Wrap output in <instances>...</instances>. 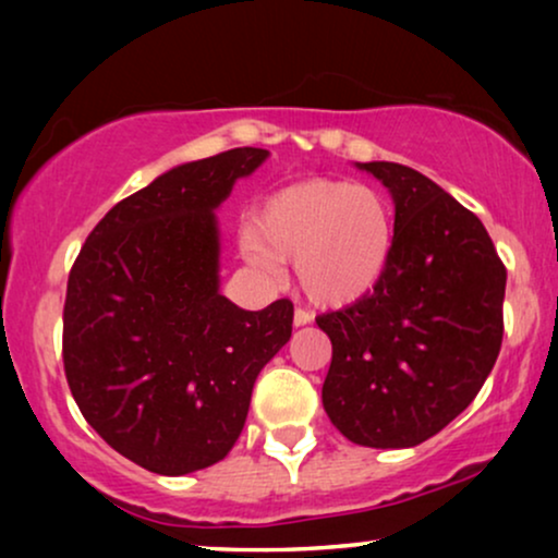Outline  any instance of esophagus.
Here are the masks:
<instances>
[{"label": "esophagus", "instance_id": "obj_1", "mask_svg": "<svg viewBox=\"0 0 558 558\" xmlns=\"http://www.w3.org/2000/svg\"><path fill=\"white\" fill-rule=\"evenodd\" d=\"M294 327H304V325H310L312 323V315L310 312H304V310H294Z\"/></svg>", "mask_w": 558, "mask_h": 558}]
</instances>
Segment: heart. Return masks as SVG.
<instances>
[{
    "label": "heart",
    "mask_w": 558,
    "mask_h": 558,
    "mask_svg": "<svg viewBox=\"0 0 558 558\" xmlns=\"http://www.w3.org/2000/svg\"><path fill=\"white\" fill-rule=\"evenodd\" d=\"M246 262L279 279L294 262L296 281L317 307L340 310L380 287L396 248L391 203L376 187L302 180L274 190L239 235Z\"/></svg>",
    "instance_id": "b5f03b06"
}]
</instances>
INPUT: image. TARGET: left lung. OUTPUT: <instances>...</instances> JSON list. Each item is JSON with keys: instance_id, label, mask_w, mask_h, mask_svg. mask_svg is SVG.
I'll return each mask as SVG.
<instances>
[{"instance_id": "left-lung-1", "label": "left lung", "mask_w": 558, "mask_h": 558, "mask_svg": "<svg viewBox=\"0 0 558 558\" xmlns=\"http://www.w3.org/2000/svg\"><path fill=\"white\" fill-rule=\"evenodd\" d=\"M388 190L396 248L363 302L317 317L332 342L323 407L363 447H416L470 407L498 361L506 266L475 213L422 172L355 162Z\"/></svg>"}]
</instances>
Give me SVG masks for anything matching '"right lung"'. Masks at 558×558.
I'll return each mask as SVG.
<instances>
[{"label":"right lung","instance_id":"obj_1","mask_svg":"<svg viewBox=\"0 0 558 558\" xmlns=\"http://www.w3.org/2000/svg\"><path fill=\"white\" fill-rule=\"evenodd\" d=\"M269 151L172 167L113 205L75 258L63 310L71 393L106 445L157 475L231 452L258 373L292 338L294 307L220 294L216 210Z\"/></svg>","mask_w":558,"mask_h":558}]
</instances>
